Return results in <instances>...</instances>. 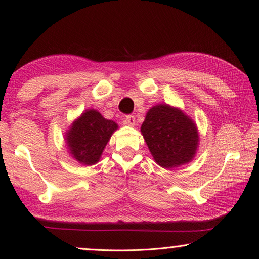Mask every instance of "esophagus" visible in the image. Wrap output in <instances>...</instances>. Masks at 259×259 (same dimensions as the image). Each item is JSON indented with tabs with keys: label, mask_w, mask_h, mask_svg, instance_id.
Here are the masks:
<instances>
[{
	"label": "esophagus",
	"mask_w": 259,
	"mask_h": 259,
	"mask_svg": "<svg viewBox=\"0 0 259 259\" xmlns=\"http://www.w3.org/2000/svg\"><path fill=\"white\" fill-rule=\"evenodd\" d=\"M125 123L127 124L128 126H134L135 125V117L133 115H128V116H126V118H125Z\"/></svg>",
	"instance_id": "1"
}]
</instances>
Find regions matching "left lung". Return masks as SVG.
Wrapping results in <instances>:
<instances>
[{
    "instance_id": "8db88e82",
    "label": "left lung",
    "mask_w": 259,
    "mask_h": 259,
    "mask_svg": "<svg viewBox=\"0 0 259 259\" xmlns=\"http://www.w3.org/2000/svg\"><path fill=\"white\" fill-rule=\"evenodd\" d=\"M141 133L153 159L163 168L187 164L197 154L200 139L197 124L178 107L159 104L150 108Z\"/></svg>"
}]
</instances>
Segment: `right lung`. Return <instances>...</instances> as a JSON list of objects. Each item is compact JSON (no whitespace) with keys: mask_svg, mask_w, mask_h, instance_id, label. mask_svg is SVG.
<instances>
[{"mask_svg":"<svg viewBox=\"0 0 259 259\" xmlns=\"http://www.w3.org/2000/svg\"><path fill=\"white\" fill-rule=\"evenodd\" d=\"M118 125L103 117L98 110L86 109L67 130L65 141L68 152L82 165H94L99 161L105 146Z\"/></svg>","mask_w":259,"mask_h":259,"instance_id":"obj_1","label":"right lung"}]
</instances>
